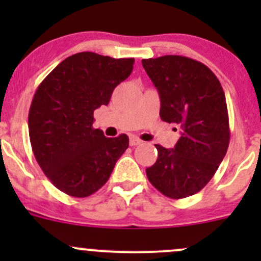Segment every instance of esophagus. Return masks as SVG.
Wrapping results in <instances>:
<instances>
[{"instance_id": "obj_1", "label": "esophagus", "mask_w": 261, "mask_h": 261, "mask_svg": "<svg viewBox=\"0 0 261 261\" xmlns=\"http://www.w3.org/2000/svg\"><path fill=\"white\" fill-rule=\"evenodd\" d=\"M141 143H143V141H141L139 138H136V136H133V138H130V145H131V146L140 145Z\"/></svg>"}]
</instances>
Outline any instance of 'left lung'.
Here are the masks:
<instances>
[{
  "label": "left lung",
  "instance_id": "8db88e82",
  "mask_svg": "<svg viewBox=\"0 0 261 261\" xmlns=\"http://www.w3.org/2000/svg\"><path fill=\"white\" fill-rule=\"evenodd\" d=\"M160 97V117L178 123L174 149L155 145L147 179L164 196L186 198L201 191L220 167L230 143L225 92L208 67L180 55L143 59Z\"/></svg>",
  "mask_w": 261,
  "mask_h": 261
}]
</instances>
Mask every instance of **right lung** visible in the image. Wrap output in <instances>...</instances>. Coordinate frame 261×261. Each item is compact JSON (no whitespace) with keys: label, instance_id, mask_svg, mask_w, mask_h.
Listing matches in <instances>:
<instances>
[{"label":"right lung","instance_id":"obj_1","mask_svg":"<svg viewBox=\"0 0 261 261\" xmlns=\"http://www.w3.org/2000/svg\"><path fill=\"white\" fill-rule=\"evenodd\" d=\"M134 58L77 53L40 83L29 111L34 155L49 180L72 197L91 196L111 175L128 138H106L93 128V112L109 105L114 89L131 74Z\"/></svg>","mask_w":261,"mask_h":261}]
</instances>
